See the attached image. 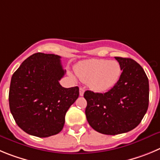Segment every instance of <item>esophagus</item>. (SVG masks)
Instances as JSON below:
<instances>
[{
	"instance_id": "obj_1",
	"label": "esophagus",
	"mask_w": 160,
	"mask_h": 160,
	"mask_svg": "<svg viewBox=\"0 0 160 160\" xmlns=\"http://www.w3.org/2000/svg\"><path fill=\"white\" fill-rule=\"evenodd\" d=\"M84 93V88H80V96H83Z\"/></svg>"
}]
</instances>
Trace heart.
<instances>
[{"label":"heart","instance_id":"heart-1","mask_svg":"<svg viewBox=\"0 0 160 160\" xmlns=\"http://www.w3.org/2000/svg\"><path fill=\"white\" fill-rule=\"evenodd\" d=\"M121 67L116 60L90 59L80 61L76 68L77 77L97 92H105L112 89L121 76Z\"/></svg>","mask_w":160,"mask_h":160}]
</instances>
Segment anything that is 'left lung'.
<instances>
[{
  "label": "left lung",
  "mask_w": 160,
  "mask_h": 160,
  "mask_svg": "<svg viewBox=\"0 0 160 160\" xmlns=\"http://www.w3.org/2000/svg\"><path fill=\"white\" fill-rule=\"evenodd\" d=\"M121 67L119 81L105 93L86 91L85 114L89 125L104 135L130 132L146 114L149 82L143 68L131 58L115 57Z\"/></svg>",
  "instance_id": "8db88e82"
}]
</instances>
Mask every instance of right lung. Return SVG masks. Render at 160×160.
<instances>
[{
	"label": "right lung",
	"instance_id": "obj_1",
	"mask_svg": "<svg viewBox=\"0 0 160 160\" xmlns=\"http://www.w3.org/2000/svg\"><path fill=\"white\" fill-rule=\"evenodd\" d=\"M60 56L37 52L13 73L8 102L16 123L26 133L48 137L63 129L65 115L79 97V88H65L59 81L66 73Z\"/></svg>",
	"mask_w": 160,
	"mask_h": 160
}]
</instances>
